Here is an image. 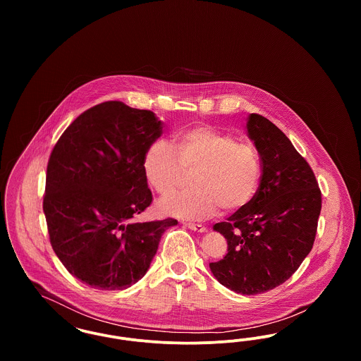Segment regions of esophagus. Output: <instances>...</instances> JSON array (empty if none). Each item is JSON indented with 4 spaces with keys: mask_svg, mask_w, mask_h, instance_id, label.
Here are the masks:
<instances>
[{
    "mask_svg": "<svg viewBox=\"0 0 361 361\" xmlns=\"http://www.w3.org/2000/svg\"><path fill=\"white\" fill-rule=\"evenodd\" d=\"M184 226L185 227H188V228H190L192 231H197V233H206L207 228L203 226V224H184Z\"/></svg>",
    "mask_w": 361,
    "mask_h": 361,
    "instance_id": "34e87169",
    "label": "esophagus"
}]
</instances>
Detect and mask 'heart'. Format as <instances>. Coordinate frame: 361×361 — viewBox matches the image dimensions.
<instances>
[{
    "label": "heart",
    "mask_w": 361,
    "mask_h": 361,
    "mask_svg": "<svg viewBox=\"0 0 361 361\" xmlns=\"http://www.w3.org/2000/svg\"><path fill=\"white\" fill-rule=\"evenodd\" d=\"M172 146L152 142L143 155V172L162 196L184 184L193 173V188L159 202L162 214L181 219H208L219 208L231 212L247 206L257 193L262 162L257 147L211 126L177 133Z\"/></svg>",
    "instance_id": "heart-1"
}]
</instances>
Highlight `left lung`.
<instances>
[{
    "label": "left lung",
    "mask_w": 361,
    "mask_h": 361,
    "mask_svg": "<svg viewBox=\"0 0 361 361\" xmlns=\"http://www.w3.org/2000/svg\"><path fill=\"white\" fill-rule=\"evenodd\" d=\"M246 130L261 155L259 187L247 206L214 226L227 255L209 269L228 290L256 295L283 284L307 257L322 199L307 161L272 121L250 114Z\"/></svg>",
    "instance_id": "8db88e82"
}]
</instances>
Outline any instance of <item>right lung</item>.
I'll list each match as a JSON object with an SVG mask.
<instances>
[{"label":"right lung","instance_id":"1","mask_svg":"<svg viewBox=\"0 0 361 361\" xmlns=\"http://www.w3.org/2000/svg\"><path fill=\"white\" fill-rule=\"evenodd\" d=\"M162 135L152 111L121 102L92 106L52 149L43 211L55 255L92 288L118 291L147 272L177 221H135L152 204L143 172L147 146Z\"/></svg>","mask_w":361,"mask_h":361}]
</instances>
